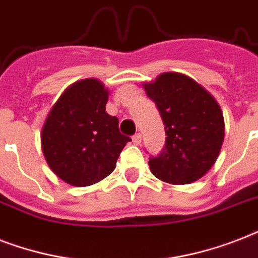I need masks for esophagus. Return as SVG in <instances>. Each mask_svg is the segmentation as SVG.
I'll return each instance as SVG.
<instances>
[{
    "instance_id": "1",
    "label": "esophagus",
    "mask_w": 258,
    "mask_h": 258,
    "mask_svg": "<svg viewBox=\"0 0 258 258\" xmlns=\"http://www.w3.org/2000/svg\"><path fill=\"white\" fill-rule=\"evenodd\" d=\"M132 141H133V144H135V145H140V144H141V135H140V133H137V135L133 136V137H132Z\"/></svg>"
}]
</instances>
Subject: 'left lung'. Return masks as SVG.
I'll list each match as a JSON object with an SVG mask.
<instances>
[{
  "label": "left lung",
  "mask_w": 258,
  "mask_h": 258,
  "mask_svg": "<svg viewBox=\"0 0 258 258\" xmlns=\"http://www.w3.org/2000/svg\"><path fill=\"white\" fill-rule=\"evenodd\" d=\"M165 127V148L149 160L151 172L171 184H189L215 164L225 139L219 103L192 78L163 73L143 85Z\"/></svg>",
  "instance_id": "1"
}]
</instances>
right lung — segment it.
I'll list each match as a JSON object with an SVG mask.
<instances>
[{
	"mask_svg": "<svg viewBox=\"0 0 258 258\" xmlns=\"http://www.w3.org/2000/svg\"><path fill=\"white\" fill-rule=\"evenodd\" d=\"M109 90L95 78L63 91L44 121L40 139L48 167L75 187L95 184L114 171L131 137L119 133L118 118L106 113Z\"/></svg>",
	"mask_w": 258,
	"mask_h": 258,
	"instance_id": "right-lung-1",
	"label": "right lung"
}]
</instances>
